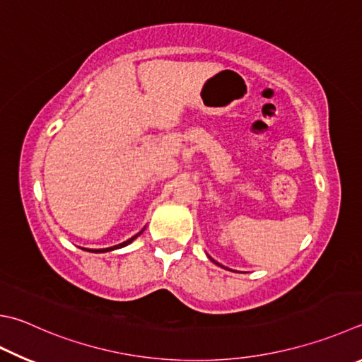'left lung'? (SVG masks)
I'll return each mask as SVG.
<instances>
[{
    "mask_svg": "<svg viewBox=\"0 0 362 362\" xmlns=\"http://www.w3.org/2000/svg\"><path fill=\"white\" fill-rule=\"evenodd\" d=\"M209 258H210V256H209ZM214 262H215V261H214ZM216 264H218V262H216ZM218 266H220V264H218Z\"/></svg>",
    "mask_w": 362,
    "mask_h": 362,
    "instance_id": "8db88e82",
    "label": "left lung"
}]
</instances>
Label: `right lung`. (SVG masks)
Segmentation results:
<instances>
[{
  "label": "right lung",
  "instance_id": "1",
  "mask_svg": "<svg viewBox=\"0 0 362 362\" xmlns=\"http://www.w3.org/2000/svg\"><path fill=\"white\" fill-rule=\"evenodd\" d=\"M144 231V229H142ZM142 231L141 233H137L136 235H133V238L131 239H128V240H124V242H122V244H118V245H114V247H109V248H101V250H90V252H95V253H104V252H112V250H117V248H122V247H127L128 244H131V242H133L137 235H141L142 234Z\"/></svg>",
  "mask_w": 362,
  "mask_h": 362
}]
</instances>
